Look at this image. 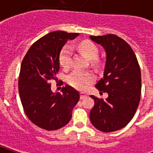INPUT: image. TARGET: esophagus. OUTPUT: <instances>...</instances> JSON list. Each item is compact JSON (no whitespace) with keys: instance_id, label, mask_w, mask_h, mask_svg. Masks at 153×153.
Masks as SVG:
<instances>
[{"instance_id":"1","label":"esophagus","mask_w":153,"mask_h":153,"mask_svg":"<svg viewBox=\"0 0 153 153\" xmlns=\"http://www.w3.org/2000/svg\"><path fill=\"white\" fill-rule=\"evenodd\" d=\"M86 97H87V94L85 93V92H80V98L81 99H83Z\"/></svg>"}]
</instances>
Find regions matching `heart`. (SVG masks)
Returning a JSON list of instances; mask_svg holds the SVG:
<instances>
[{"instance_id":"b5f03b06","label":"heart","mask_w":153,"mask_h":153,"mask_svg":"<svg viewBox=\"0 0 153 153\" xmlns=\"http://www.w3.org/2000/svg\"><path fill=\"white\" fill-rule=\"evenodd\" d=\"M79 49L81 51L91 59L93 63H95L98 56V48L91 42L83 41L79 44ZM72 56V48L69 45H65L59 54L60 65L64 68H68L71 66ZM94 81V75L91 71H86L81 70H74L67 77V82L70 86L78 90H84Z\"/></svg>"}]
</instances>
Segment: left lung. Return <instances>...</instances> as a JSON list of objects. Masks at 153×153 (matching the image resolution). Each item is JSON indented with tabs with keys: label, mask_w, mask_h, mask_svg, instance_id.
<instances>
[{
	"label": "left lung",
	"mask_w": 153,
	"mask_h": 153,
	"mask_svg": "<svg viewBox=\"0 0 153 153\" xmlns=\"http://www.w3.org/2000/svg\"><path fill=\"white\" fill-rule=\"evenodd\" d=\"M90 38L106 53L104 76L95 87L108 94L105 100L91 95L94 105L90 119L97 129L110 133L127 126L137 111L141 93L140 66L129 44L116 35Z\"/></svg>",
	"instance_id": "8db88e82"
}]
</instances>
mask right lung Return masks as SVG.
Here are the masks:
<instances>
[{"instance_id":"obj_1","label":"right lung","mask_w":153,"mask_h":153,"mask_svg":"<svg viewBox=\"0 0 153 153\" xmlns=\"http://www.w3.org/2000/svg\"><path fill=\"white\" fill-rule=\"evenodd\" d=\"M79 33L62 31L50 32L32 44L20 66L19 94L23 108L30 121L46 130H56L71 119L79 93L66 85L62 93H53L51 80H58L59 54L68 39Z\"/></svg>"}]
</instances>
